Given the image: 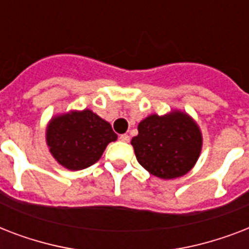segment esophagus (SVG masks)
Here are the masks:
<instances>
[{
    "label": "esophagus",
    "instance_id": "esophagus-1",
    "mask_svg": "<svg viewBox=\"0 0 249 249\" xmlns=\"http://www.w3.org/2000/svg\"><path fill=\"white\" fill-rule=\"evenodd\" d=\"M119 138H120L121 142H129V140H130V137H129L128 134H121Z\"/></svg>",
    "mask_w": 249,
    "mask_h": 249
}]
</instances>
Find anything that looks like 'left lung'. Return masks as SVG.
I'll use <instances>...</instances> for the list:
<instances>
[{"mask_svg":"<svg viewBox=\"0 0 249 249\" xmlns=\"http://www.w3.org/2000/svg\"><path fill=\"white\" fill-rule=\"evenodd\" d=\"M132 144L144 169L156 177L172 179L195 165L200 155L201 133L183 112L151 115L140 123L138 136L133 137Z\"/></svg>","mask_w":249,"mask_h":249,"instance_id":"8db88e82","label":"left lung"}]
</instances>
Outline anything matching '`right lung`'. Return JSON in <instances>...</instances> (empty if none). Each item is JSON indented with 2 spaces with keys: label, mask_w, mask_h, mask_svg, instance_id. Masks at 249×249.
Masks as SVG:
<instances>
[{
  "label": "right lung",
  "mask_w": 249,
  "mask_h": 249,
  "mask_svg": "<svg viewBox=\"0 0 249 249\" xmlns=\"http://www.w3.org/2000/svg\"><path fill=\"white\" fill-rule=\"evenodd\" d=\"M116 138L111 125L90 109L54 117L46 130L52 155L71 170L85 169L97 163L106 146Z\"/></svg>",
  "instance_id": "1"
}]
</instances>
